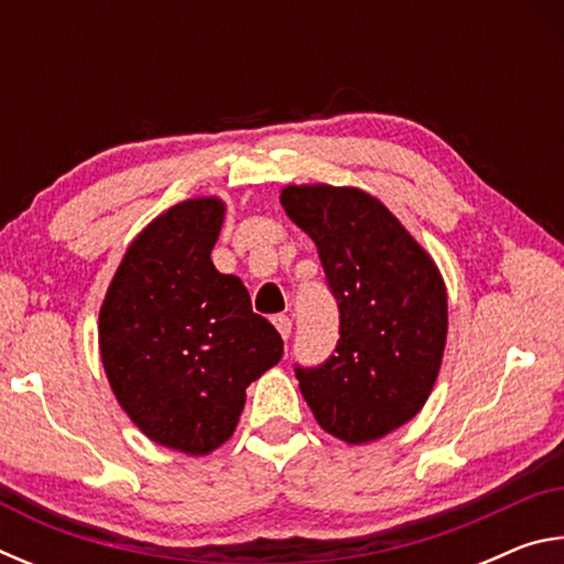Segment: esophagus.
Wrapping results in <instances>:
<instances>
[{
	"label": "esophagus",
	"instance_id": "obj_1",
	"mask_svg": "<svg viewBox=\"0 0 564 564\" xmlns=\"http://www.w3.org/2000/svg\"><path fill=\"white\" fill-rule=\"evenodd\" d=\"M273 326L279 328V333H281V338H283V340H289V338H291L293 321H291L289 316H275V318H273Z\"/></svg>",
	"mask_w": 564,
	"mask_h": 564
}]
</instances>
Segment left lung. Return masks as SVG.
<instances>
[{"label":"left lung","instance_id":"obj_1","mask_svg":"<svg viewBox=\"0 0 564 564\" xmlns=\"http://www.w3.org/2000/svg\"><path fill=\"white\" fill-rule=\"evenodd\" d=\"M281 204L318 248L338 301L336 352L295 366L323 431L373 443L420 413L447 338V293L435 261L376 196L352 186H285Z\"/></svg>","mask_w":564,"mask_h":564}]
</instances>
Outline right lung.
I'll list each match as a JSON object with an SVG mask.
<instances>
[{"mask_svg": "<svg viewBox=\"0 0 564 564\" xmlns=\"http://www.w3.org/2000/svg\"><path fill=\"white\" fill-rule=\"evenodd\" d=\"M221 198H188L133 238L99 311L109 386L133 425L171 451L206 455L234 435L246 388L283 356L236 275L218 273Z\"/></svg>", "mask_w": 564, "mask_h": 564, "instance_id": "right-lung-1", "label": "right lung"}]
</instances>
